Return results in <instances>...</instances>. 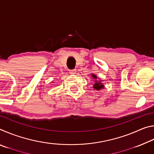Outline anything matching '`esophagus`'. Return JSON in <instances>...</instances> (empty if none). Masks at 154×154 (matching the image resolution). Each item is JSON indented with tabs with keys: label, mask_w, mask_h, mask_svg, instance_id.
<instances>
[{
	"label": "esophagus",
	"mask_w": 154,
	"mask_h": 154,
	"mask_svg": "<svg viewBox=\"0 0 154 154\" xmlns=\"http://www.w3.org/2000/svg\"><path fill=\"white\" fill-rule=\"evenodd\" d=\"M76 72H77L76 69H72V70H71V71H70V73L72 74V75H75V74H76Z\"/></svg>",
	"instance_id": "obj_1"
}]
</instances>
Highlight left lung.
Returning a JSON list of instances; mask_svg holds the SVG:
<instances>
[{
    "label": "left lung",
    "mask_w": 154,
    "mask_h": 154,
    "mask_svg": "<svg viewBox=\"0 0 154 154\" xmlns=\"http://www.w3.org/2000/svg\"><path fill=\"white\" fill-rule=\"evenodd\" d=\"M92 77H93L94 79H95V83H94V84L93 88L96 90L103 89V88H104V85L103 84V83L101 82V81L96 80V79H97V77H96V75L94 74H92Z\"/></svg>",
    "instance_id": "8db88e82"
}]
</instances>
